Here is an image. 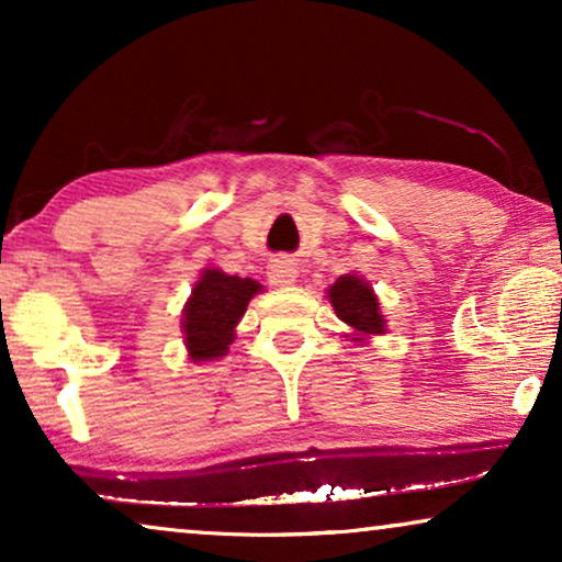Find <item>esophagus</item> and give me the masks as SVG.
Segmentation results:
<instances>
[{"label":"esophagus","instance_id":"34e87169","mask_svg":"<svg viewBox=\"0 0 562 562\" xmlns=\"http://www.w3.org/2000/svg\"><path fill=\"white\" fill-rule=\"evenodd\" d=\"M296 276L299 268L294 263V258L279 256L268 263V281H271L273 286H289V283L296 281Z\"/></svg>","mask_w":562,"mask_h":562}]
</instances>
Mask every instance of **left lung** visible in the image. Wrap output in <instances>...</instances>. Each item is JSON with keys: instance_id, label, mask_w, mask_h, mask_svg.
Wrapping results in <instances>:
<instances>
[{"instance_id": "8db88e82", "label": "left lung", "mask_w": 562, "mask_h": 562, "mask_svg": "<svg viewBox=\"0 0 562 562\" xmlns=\"http://www.w3.org/2000/svg\"><path fill=\"white\" fill-rule=\"evenodd\" d=\"M329 302L335 306V314L345 325L356 329V335H381L383 317L379 310V299L373 289L358 276H340L335 286H329ZM360 340V337H352Z\"/></svg>"}]
</instances>
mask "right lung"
<instances>
[{
  "instance_id": "1",
  "label": "right lung",
  "mask_w": 562,
  "mask_h": 562,
  "mask_svg": "<svg viewBox=\"0 0 562 562\" xmlns=\"http://www.w3.org/2000/svg\"><path fill=\"white\" fill-rule=\"evenodd\" d=\"M260 283L222 271H204L183 310V333L191 360L225 356L235 340V327Z\"/></svg>"
}]
</instances>
